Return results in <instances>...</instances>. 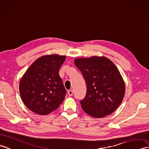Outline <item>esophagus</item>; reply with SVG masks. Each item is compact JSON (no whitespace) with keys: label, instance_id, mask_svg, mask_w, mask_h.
I'll return each instance as SVG.
<instances>
[{"label":"esophagus","instance_id":"34e87169","mask_svg":"<svg viewBox=\"0 0 149 149\" xmlns=\"http://www.w3.org/2000/svg\"><path fill=\"white\" fill-rule=\"evenodd\" d=\"M73 93H74V91L72 90V89H71V90H69L68 91V94L69 96H72L73 95Z\"/></svg>","mask_w":149,"mask_h":149}]
</instances>
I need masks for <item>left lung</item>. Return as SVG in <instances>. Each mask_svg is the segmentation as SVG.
Listing matches in <instances>:
<instances>
[{"label": "left lung", "instance_id": "obj_1", "mask_svg": "<svg viewBox=\"0 0 149 149\" xmlns=\"http://www.w3.org/2000/svg\"><path fill=\"white\" fill-rule=\"evenodd\" d=\"M74 63L87 86L82 110L96 118L111 114L122 102L125 84L118 69L112 61L103 56L76 58Z\"/></svg>", "mask_w": 149, "mask_h": 149}]
</instances>
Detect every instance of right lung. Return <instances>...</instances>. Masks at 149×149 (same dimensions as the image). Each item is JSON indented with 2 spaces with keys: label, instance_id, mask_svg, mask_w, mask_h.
I'll list each match as a JSON object with an SVG mask.
<instances>
[{
  "label": "right lung",
  "instance_id": "right-lung-1",
  "mask_svg": "<svg viewBox=\"0 0 149 149\" xmlns=\"http://www.w3.org/2000/svg\"><path fill=\"white\" fill-rule=\"evenodd\" d=\"M66 56L46 55L38 58L19 82V93L28 109L47 115L58 109L67 94L59 70Z\"/></svg>",
  "mask_w": 149,
  "mask_h": 149
}]
</instances>
